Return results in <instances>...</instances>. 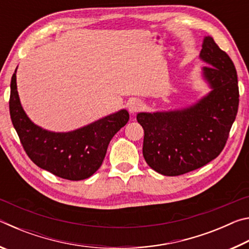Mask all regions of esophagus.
<instances>
[{
	"label": "esophagus",
	"instance_id": "obj_1",
	"mask_svg": "<svg viewBox=\"0 0 249 249\" xmlns=\"http://www.w3.org/2000/svg\"><path fill=\"white\" fill-rule=\"evenodd\" d=\"M142 107V102L141 100H138V99L132 100L128 103V111H129L130 114H135V113H137L138 111H141Z\"/></svg>",
	"mask_w": 249,
	"mask_h": 249
}]
</instances>
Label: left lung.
<instances>
[{
	"instance_id": "1",
	"label": "left lung",
	"mask_w": 249,
	"mask_h": 249,
	"mask_svg": "<svg viewBox=\"0 0 249 249\" xmlns=\"http://www.w3.org/2000/svg\"><path fill=\"white\" fill-rule=\"evenodd\" d=\"M201 74L211 91L195 104L179 109L141 112L144 128L142 155L148 166L163 176H180L203 167L224 148L238 109L235 66L211 36H205Z\"/></svg>"
}]
</instances>
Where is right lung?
Returning a JSON list of instances; mask_svg holds the SVG:
<instances>
[{"label":"right lung","mask_w":249,"mask_h":249,"mask_svg":"<svg viewBox=\"0 0 249 249\" xmlns=\"http://www.w3.org/2000/svg\"><path fill=\"white\" fill-rule=\"evenodd\" d=\"M16 70L11 80L10 114L28 157L41 169L60 178H89L102 165L113 136L128 122V112L120 109L71 132L44 129L31 121L20 104Z\"/></svg>","instance_id":"1"}]
</instances>
